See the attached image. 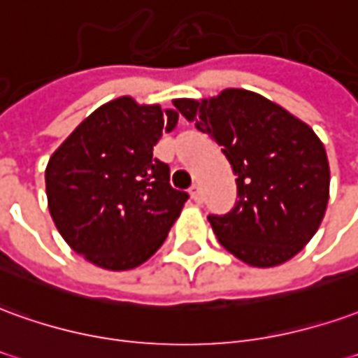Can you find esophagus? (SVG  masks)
<instances>
[{"label": "esophagus", "mask_w": 358, "mask_h": 358, "mask_svg": "<svg viewBox=\"0 0 358 358\" xmlns=\"http://www.w3.org/2000/svg\"><path fill=\"white\" fill-rule=\"evenodd\" d=\"M189 197H192L194 201H201V189H199L197 184H194V186L189 187Z\"/></svg>", "instance_id": "obj_1"}]
</instances>
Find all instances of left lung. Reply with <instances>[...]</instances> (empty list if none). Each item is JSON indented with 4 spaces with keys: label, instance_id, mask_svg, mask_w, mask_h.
Here are the masks:
<instances>
[{
    "label": "left lung",
    "instance_id": "obj_1",
    "mask_svg": "<svg viewBox=\"0 0 358 358\" xmlns=\"http://www.w3.org/2000/svg\"><path fill=\"white\" fill-rule=\"evenodd\" d=\"M172 104L222 145L238 176L234 209L209 217L222 248L252 267L281 266L296 256L320 229L329 199V162L314 129L246 89Z\"/></svg>",
    "mask_w": 358,
    "mask_h": 358
}]
</instances>
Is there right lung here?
Here are the masks:
<instances>
[{
	"instance_id": "right-lung-1",
	"label": "right lung",
	"mask_w": 358,
	"mask_h": 358,
	"mask_svg": "<svg viewBox=\"0 0 358 358\" xmlns=\"http://www.w3.org/2000/svg\"><path fill=\"white\" fill-rule=\"evenodd\" d=\"M178 112L118 96L67 136L46 166L52 221L69 248L96 267L141 266L169 236L187 194L169 184L171 169L155 159L162 131Z\"/></svg>"
}]
</instances>
